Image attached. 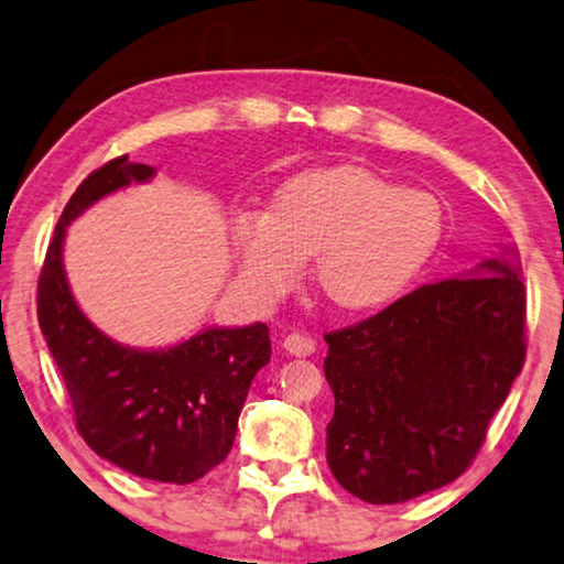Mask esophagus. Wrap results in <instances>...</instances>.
I'll list each match as a JSON object with an SVG mask.
<instances>
[{"instance_id":"34e87169","label":"esophagus","mask_w":564,"mask_h":564,"mask_svg":"<svg viewBox=\"0 0 564 564\" xmlns=\"http://www.w3.org/2000/svg\"><path fill=\"white\" fill-rule=\"evenodd\" d=\"M284 350H288L290 355H297V358H307V355L317 350V343H315V337H310V335L290 333L288 337H284Z\"/></svg>"}]
</instances>
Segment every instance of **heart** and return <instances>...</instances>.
<instances>
[{
	"instance_id": "obj_1",
	"label": "heart",
	"mask_w": 564,
	"mask_h": 564,
	"mask_svg": "<svg viewBox=\"0 0 564 564\" xmlns=\"http://www.w3.org/2000/svg\"><path fill=\"white\" fill-rule=\"evenodd\" d=\"M444 237V209L421 188L360 166L302 173L270 212L239 214L231 247L239 280L259 302L297 288L312 259L319 294L348 315L383 310L419 280Z\"/></svg>"
}]
</instances>
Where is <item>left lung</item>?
<instances>
[{
  "mask_svg": "<svg viewBox=\"0 0 564 564\" xmlns=\"http://www.w3.org/2000/svg\"><path fill=\"white\" fill-rule=\"evenodd\" d=\"M476 272L325 335L327 464L352 497L401 505L446 487L487 438L524 366L527 292L507 257Z\"/></svg>",
  "mask_w": 564,
  "mask_h": 564,
  "instance_id": "left-lung-1",
  "label": "left lung"
}]
</instances>
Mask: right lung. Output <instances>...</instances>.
<instances>
[{
  "instance_id": "right-lung-1",
  "label": "right lung",
  "mask_w": 564,
  "mask_h": 564,
  "mask_svg": "<svg viewBox=\"0 0 564 564\" xmlns=\"http://www.w3.org/2000/svg\"><path fill=\"white\" fill-rule=\"evenodd\" d=\"M153 173L120 155L77 186L42 264L37 319L85 444L141 479L192 484L227 458L249 386L272 358L270 327H209L166 350L126 348L83 315L63 267L67 224Z\"/></svg>"
}]
</instances>
